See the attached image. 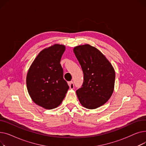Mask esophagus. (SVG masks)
Wrapping results in <instances>:
<instances>
[{
  "label": "esophagus",
  "instance_id": "obj_1",
  "mask_svg": "<svg viewBox=\"0 0 146 146\" xmlns=\"http://www.w3.org/2000/svg\"><path fill=\"white\" fill-rule=\"evenodd\" d=\"M68 85H69V87H70V89H73L74 88L73 82H72V81H71V82L68 83Z\"/></svg>",
  "mask_w": 146,
  "mask_h": 146
}]
</instances>
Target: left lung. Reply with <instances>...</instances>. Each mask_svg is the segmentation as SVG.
<instances>
[{
	"label": "left lung",
	"mask_w": 146,
	"mask_h": 146,
	"mask_svg": "<svg viewBox=\"0 0 146 146\" xmlns=\"http://www.w3.org/2000/svg\"><path fill=\"white\" fill-rule=\"evenodd\" d=\"M74 54L83 72L82 88L76 94L82 105L96 109L111 98L114 88L115 72L103 54L89 44L74 48Z\"/></svg>",
	"instance_id": "obj_1"
}]
</instances>
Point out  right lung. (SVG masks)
I'll return each instance as SVG.
<instances>
[{"label": "right lung", "instance_id": "obj_1", "mask_svg": "<svg viewBox=\"0 0 146 146\" xmlns=\"http://www.w3.org/2000/svg\"><path fill=\"white\" fill-rule=\"evenodd\" d=\"M63 45L54 44L42 50L29 68L27 86L33 101L45 109L57 108L69 88L63 78L61 58L65 51Z\"/></svg>", "mask_w": 146, "mask_h": 146}]
</instances>
